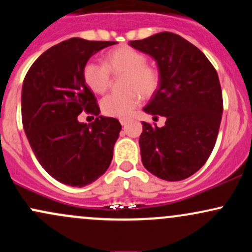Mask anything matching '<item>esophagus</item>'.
<instances>
[{
    "instance_id": "obj_1",
    "label": "esophagus",
    "mask_w": 252,
    "mask_h": 252,
    "mask_svg": "<svg viewBox=\"0 0 252 252\" xmlns=\"http://www.w3.org/2000/svg\"><path fill=\"white\" fill-rule=\"evenodd\" d=\"M120 122H121L122 126H126V124L128 123V122H129V120H128V118H121Z\"/></svg>"
}]
</instances>
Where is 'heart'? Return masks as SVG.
<instances>
[{
	"label": "heart",
	"instance_id": "obj_1",
	"mask_svg": "<svg viewBox=\"0 0 252 252\" xmlns=\"http://www.w3.org/2000/svg\"><path fill=\"white\" fill-rule=\"evenodd\" d=\"M145 54L131 46L123 45L107 52L104 64L88 62L84 67L85 84L91 91L101 94L106 92L113 75L124 74L122 80L123 93H111L101 100V111L110 117L126 118L139 106L141 94L151 96L157 92L160 74L157 68L146 64Z\"/></svg>",
	"mask_w": 252,
	"mask_h": 252
}]
</instances>
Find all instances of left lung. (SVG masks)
I'll return each instance as SVG.
<instances>
[{"instance_id":"obj_1","label":"left lung","mask_w":252,"mask_h":252,"mask_svg":"<svg viewBox=\"0 0 252 252\" xmlns=\"http://www.w3.org/2000/svg\"><path fill=\"white\" fill-rule=\"evenodd\" d=\"M129 45L156 60L160 84L143 111L166 117L161 128L142 122V164L168 182L197 172L211 156L222 116L217 70L200 49L181 35L161 32Z\"/></svg>"}]
</instances>
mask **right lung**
<instances>
[{
    "label": "right lung",
    "mask_w": 252,
    "mask_h": 252,
    "mask_svg": "<svg viewBox=\"0 0 252 252\" xmlns=\"http://www.w3.org/2000/svg\"><path fill=\"white\" fill-rule=\"evenodd\" d=\"M113 44L70 38L41 54L25 76V134L44 170L70 187H85L106 172L120 136L121 123L99 116L95 96L82 75L87 61ZM82 111L98 117L91 125L80 124L77 116Z\"/></svg>",
    "instance_id": "add662e5"
}]
</instances>
